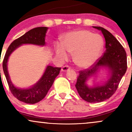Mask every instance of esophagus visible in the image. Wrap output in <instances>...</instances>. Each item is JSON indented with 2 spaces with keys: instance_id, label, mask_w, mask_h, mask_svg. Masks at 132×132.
I'll return each instance as SVG.
<instances>
[{
  "instance_id": "34e87169",
  "label": "esophagus",
  "mask_w": 132,
  "mask_h": 132,
  "mask_svg": "<svg viewBox=\"0 0 132 132\" xmlns=\"http://www.w3.org/2000/svg\"><path fill=\"white\" fill-rule=\"evenodd\" d=\"M69 69H70V68H69V66H63V67L61 68V71H63V72H66V71H69Z\"/></svg>"
}]
</instances>
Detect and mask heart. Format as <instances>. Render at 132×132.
<instances>
[{"label":"heart","instance_id":"b5f03b06","mask_svg":"<svg viewBox=\"0 0 132 132\" xmlns=\"http://www.w3.org/2000/svg\"><path fill=\"white\" fill-rule=\"evenodd\" d=\"M61 45L56 46V53L66 60V51L72 54L73 61L79 67L87 68L97 61L104 49V40L101 35L87 30L71 31L63 36Z\"/></svg>","mask_w":132,"mask_h":132}]
</instances>
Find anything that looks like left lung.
Segmentation results:
<instances>
[{
    "mask_svg": "<svg viewBox=\"0 0 132 132\" xmlns=\"http://www.w3.org/2000/svg\"><path fill=\"white\" fill-rule=\"evenodd\" d=\"M93 27L102 31L105 40L106 50L93 67L80 71L75 86L82 99L88 102L96 103L109 99L115 93L126 72L127 63L126 52L116 38L102 27ZM103 67L109 72L107 81L101 84L95 83L93 86H89L87 81L92 77L96 78L100 69Z\"/></svg>",
    "mask_w": 132,
    "mask_h": 132,
    "instance_id": "1",
    "label": "left lung"
}]
</instances>
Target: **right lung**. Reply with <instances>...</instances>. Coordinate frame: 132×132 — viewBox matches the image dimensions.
<instances>
[{"label":"right lung","mask_w":132,"mask_h":132,"mask_svg":"<svg viewBox=\"0 0 132 132\" xmlns=\"http://www.w3.org/2000/svg\"><path fill=\"white\" fill-rule=\"evenodd\" d=\"M48 27H41L33 28L22 37L16 39L10 45L3 61V70L12 94L20 101L26 104H33L40 102L46 96L54 79L60 74L61 68H54L48 65L45 72L37 83L28 88H19L11 81L7 68V63L10 54L21 45L30 44L43 46L46 45L45 37Z\"/></svg>","instance_id":"1"}]
</instances>
